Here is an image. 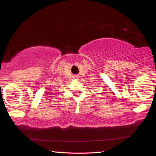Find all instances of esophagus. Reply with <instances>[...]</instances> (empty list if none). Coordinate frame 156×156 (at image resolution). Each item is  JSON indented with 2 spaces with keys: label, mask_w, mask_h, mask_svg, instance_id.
Listing matches in <instances>:
<instances>
[{
  "label": "esophagus",
  "mask_w": 156,
  "mask_h": 156,
  "mask_svg": "<svg viewBox=\"0 0 156 156\" xmlns=\"http://www.w3.org/2000/svg\"><path fill=\"white\" fill-rule=\"evenodd\" d=\"M73 78H76V79H78V78H80V76H79L78 75H76V76H73Z\"/></svg>",
  "instance_id": "1"
}]
</instances>
